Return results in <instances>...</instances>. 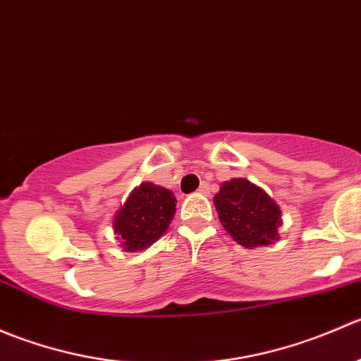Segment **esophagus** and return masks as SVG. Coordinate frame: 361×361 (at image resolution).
I'll list each match as a JSON object with an SVG mask.
<instances>
[{
	"label": "esophagus",
	"mask_w": 361,
	"mask_h": 361,
	"mask_svg": "<svg viewBox=\"0 0 361 361\" xmlns=\"http://www.w3.org/2000/svg\"><path fill=\"white\" fill-rule=\"evenodd\" d=\"M199 194H202V195H207V194H209V185H207V183H202L201 187H199Z\"/></svg>",
	"instance_id": "esophagus-1"
}]
</instances>
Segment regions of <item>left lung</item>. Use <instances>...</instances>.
<instances>
[{
  "label": "left lung",
  "instance_id": "left-lung-1",
  "mask_svg": "<svg viewBox=\"0 0 361 361\" xmlns=\"http://www.w3.org/2000/svg\"><path fill=\"white\" fill-rule=\"evenodd\" d=\"M214 207L225 231L245 248L267 246L279 239L281 209L260 187L245 178L225 181L214 195Z\"/></svg>",
  "mask_w": 361,
  "mask_h": 361
}]
</instances>
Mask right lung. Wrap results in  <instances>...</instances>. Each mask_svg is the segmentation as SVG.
<instances>
[{
	"label": "right lung",
	"instance_id": "right-lung-1",
	"mask_svg": "<svg viewBox=\"0 0 361 361\" xmlns=\"http://www.w3.org/2000/svg\"><path fill=\"white\" fill-rule=\"evenodd\" d=\"M176 213V197L159 185L141 183L134 188L113 218V231L123 251H141L167 231Z\"/></svg>",
	"mask_w": 361,
	"mask_h": 361
}]
</instances>
